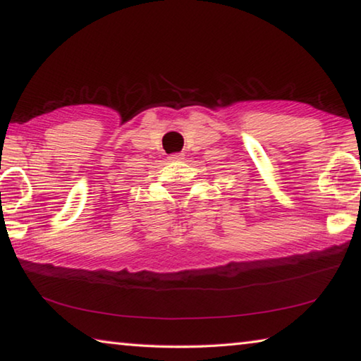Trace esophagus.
Segmentation results:
<instances>
[{
  "label": "esophagus",
  "instance_id": "34e87169",
  "mask_svg": "<svg viewBox=\"0 0 361 361\" xmlns=\"http://www.w3.org/2000/svg\"><path fill=\"white\" fill-rule=\"evenodd\" d=\"M169 159L170 161H181V159H185V157H183V152H173V154L169 156Z\"/></svg>",
  "mask_w": 361,
  "mask_h": 361
}]
</instances>
